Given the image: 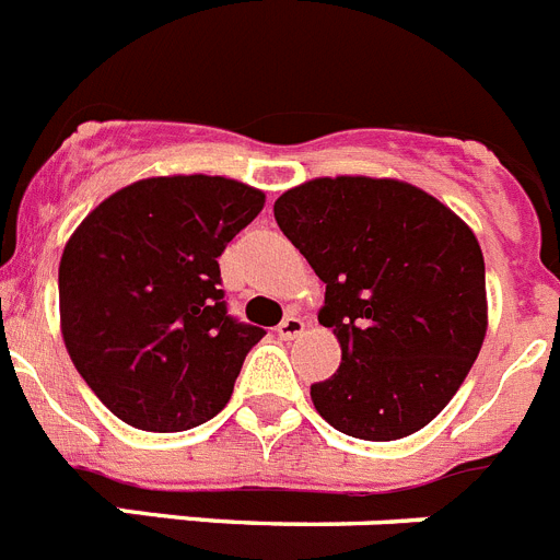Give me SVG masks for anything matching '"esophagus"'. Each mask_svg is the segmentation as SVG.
Returning a JSON list of instances; mask_svg holds the SVG:
<instances>
[{"mask_svg": "<svg viewBox=\"0 0 560 560\" xmlns=\"http://www.w3.org/2000/svg\"><path fill=\"white\" fill-rule=\"evenodd\" d=\"M303 330H305V323L294 314L285 316L283 323L277 325V336H280V339H296V336H303Z\"/></svg>", "mask_w": 560, "mask_h": 560, "instance_id": "obj_1", "label": "esophagus"}]
</instances>
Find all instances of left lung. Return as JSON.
Segmentation results:
<instances>
[{
	"label": "left lung",
	"instance_id": "8db88e82",
	"mask_svg": "<svg viewBox=\"0 0 560 560\" xmlns=\"http://www.w3.org/2000/svg\"><path fill=\"white\" fill-rule=\"evenodd\" d=\"M277 226L325 283L319 325L341 364L311 384L316 412L359 440H398L443 412L488 328L477 237L434 196L336 176L285 190Z\"/></svg>",
	"mask_w": 560,
	"mask_h": 560
}]
</instances>
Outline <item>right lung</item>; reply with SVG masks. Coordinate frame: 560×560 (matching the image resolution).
Masks as SVG:
<instances>
[{
	"label": "right lung",
	"instance_id": "1",
	"mask_svg": "<svg viewBox=\"0 0 560 560\" xmlns=\"http://www.w3.org/2000/svg\"><path fill=\"white\" fill-rule=\"evenodd\" d=\"M264 205L224 176H160L108 196L67 241L69 359L128 427L185 432L226 407L266 330L226 311L219 257Z\"/></svg>",
	"mask_w": 560,
	"mask_h": 560
}]
</instances>
